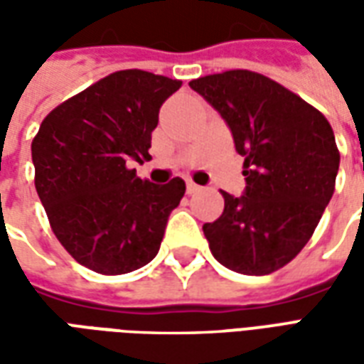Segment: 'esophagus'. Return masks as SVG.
Segmentation results:
<instances>
[{
    "instance_id": "obj_1",
    "label": "esophagus",
    "mask_w": 364,
    "mask_h": 364,
    "mask_svg": "<svg viewBox=\"0 0 364 364\" xmlns=\"http://www.w3.org/2000/svg\"><path fill=\"white\" fill-rule=\"evenodd\" d=\"M198 191H200V187H198L197 183L187 181V193H189V195H195V193H198Z\"/></svg>"
}]
</instances>
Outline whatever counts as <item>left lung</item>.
<instances>
[{
    "label": "left lung",
    "instance_id": "left-lung-1",
    "mask_svg": "<svg viewBox=\"0 0 364 364\" xmlns=\"http://www.w3.org/2000/svg\"><path fill=\"white\" fill-rule=\"evenodd\" d=\"M228 122L244 156L245 195L222 191L203 226L214 259L242 274L279 271L302 252L336 191L339 150L328 119L267 75L228 70L191 80Z\"/></svg>",
    "mask_w": 364,
    "mask_h": 364
}]
</instances>
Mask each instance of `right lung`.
<instances>
[{"label": "right lung", "instance_id": "right-lung-1", "mask_svg": "<svg viewBox=\"0 0 364 364\" xmlns=\"http://www.w3.org/2000/svg\"><path fill=\"white\" fill-rule=\"evenodd\" d=\"M179 87L166 75L120 70L44 117L31 144L36 193L54 236L83 267L124 274L158 255L185 181L154 185L127 164L151 158L159 107Z\"/></svg>", "mask_w": 364, "mask_h": 364}]
</instances>
